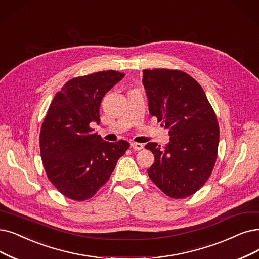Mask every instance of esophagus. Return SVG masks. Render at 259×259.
Returning <instances> with one entry per match:
<instances>
[{
    "label": "esophagus",
    "mask_w": 259,
    "mask_h": 259,
    "mask_svg": "<svg viewBox=\"0 0 259 259\" xmlns=\"http://www.w3.org/2000/svg\"><path fill=\"white\" fill-rule=\"evenodd\" d=\"M131 147L133 148V150H135V151H140V150H142L143 149V144L142 143H137V142H133L132 144H131Z\"/></svg>",
    "instance_id": "esophagus-1"
}]
</instances>
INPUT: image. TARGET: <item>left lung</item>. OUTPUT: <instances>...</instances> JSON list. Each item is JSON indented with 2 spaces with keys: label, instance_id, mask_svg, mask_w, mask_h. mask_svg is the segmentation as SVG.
<instances>
[{
  "label": "left lung",
  "instance_id": "1",
  "mask_svg": "<svg viewBox=\"0 0 259 259\" xmlns=\"http://www.w3.org/2000/svg\"><path fill=\"white\" fill-rule=\"evenodd\" d=\"M149 110L169 130L165 147L149 142L155 161L152 182L173 199L195 193L210 177L219 144V124L203 88L179 70H143Z\"/></svg>",
  "mask_w": 259,
  "mask_h": 259
}]
</instances>
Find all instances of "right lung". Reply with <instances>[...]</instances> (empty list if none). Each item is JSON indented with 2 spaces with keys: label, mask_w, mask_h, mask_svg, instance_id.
Listing matches in <instances>:
<instances>
[{
  "label": "right lung",
  "mask_w": 259,
  "mask_h": 259,
  "mask_svg": "<svg viewBox=\"0 0 259 259\" xmlns=\"http://www.w3.org/2000/svg\"><path fill=\"white\" fill-rule=\"evenodd\" d=\"M124 73L108 70L67 81L52 101L40 132V152L50 182L67 198L85 201L104 185L127 141L108 142L94 133L101 101Z\"/></svg>",
  "instance_id": "1"
}]
</instances>
